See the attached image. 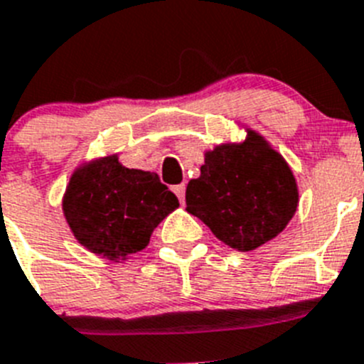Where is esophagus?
<instances>
[{
	"label": "esophagus",
	"instance_id": "obj_1",
	"mask_svg": "<svg viewBox=\"0 0 364 364\" xmlns=\"http://www.w3.org/2000/svg\"><path fill=\"white\" fill-rule=\"evenodd\" d=\"M173 191H175L176 197L180 198V204H184V197H186V186L184 184H178L173 188Z\"/></svg>",
	"mask_w": 364,
	"mask_h": 364
}]
</instances>
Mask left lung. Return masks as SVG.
I'll return each instance as SVG.
<instances>
[{
    "label": "left lung",
    "mask_w": 364,
    "mask_h": 364,
    "mask_svg": "<svg viewBox=\"0 0 364 364\" xmlns=\"http://www.w3.org/2000/svg\"><path fill=\"white\" fill-rule=\"evenodd\" d=\"M246 133L242 142L205 151L200 176L186 189L188 213L237 252H253L275 239L299 205L288 162L262 134L247 127Z\"/></svg>",
    "instance_id": "obj_1"
}]
</instances>
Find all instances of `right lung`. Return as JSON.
Masks as SVG:
<instances>
[{"mask_svg":"<svg viewBox=\"0 0 364 364\" xmlns=\"http://www.w3.org/2000/svg\"><path fill=\"white\" fill-rule=\"evenodd\" d=\"M178 205L156 173L122 166L118 154L80 164L62 200L74 239L114 262L142 252L154 228Z\"/></svg>","mask_w":364,"mask_h":364,"instance_id":"add662e5","label":"right lung"}]
</instances>
